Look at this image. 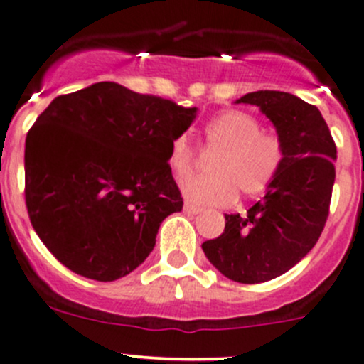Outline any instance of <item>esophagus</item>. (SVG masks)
Returning <instances> with one entry per match:
<instances>
[{
    "label": "esophagus",
    "instance_id": "esophagus-1",
    "mask_svg": "<svg viewBox=\"0 0 364 364\" xmlns=\"http://www.w3.org/2000/svg\"><path fill=\"white\" fill-rule=\"evenodd\" d=\"M183 212L191 213V215H196V213L201 212V208L194 207V205H191V203H183Z\"/></svg>",
    "mask_w": 364,
    "mask_h": 364
}]
</instances>
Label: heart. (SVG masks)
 <instances>
[{
	"mask_svg": "<svg viewBox=\"0 0 364 364\" xmlns=\"http://www.w3.org/2000/svg\"><path fill=\"white\" fill-rule=\"evenodd\" d=\"M205 147L217 151L208 163V177L187 178L181 183L183 196L196 205H230L237 198L263 194L279 175L284 161L282 141L263 133L252 115L240 110H224L203 127ZM194 149L187 134L171 140L168 166L177 177L191 173Z\"/></svg>",
	"mask_w": 364,
	"mask_h": 364,
	"instance_id": "1",
	"label": "heart"
}]
</instances>
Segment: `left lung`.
<instances>
[{"label": "left lung", "instance_id": "left-lung-1", "mask_svg": "<svg viewBox=\"0 0 364 364\" xmlns=\"http://www.w3.org/2000/svg\"><path fill=\"white\" fill-rule=\"evenodd\" d=\"M237 103L256 105L284 147L279 175L247 215L226 213L220 237L201 245L228 279L259 284L280 277L319 240L335 183L336 145L319 108L280 91H256Z\"/></svg>", "mask_w": 364, "mask_h": 364}]
</instances>
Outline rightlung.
<instances>
[{
  "instance_id": "add662e5",
  "label": "right lung",
  "mask_w": 364,
  "mask_h": 364,
  "mask_svg": "<svg viewBox=\"0 0 364 364\" xmlns=\"http://www.w3.org/2000/svg\"><path fill=\"white\" fill-rule=\"evenodd\" d=\"M196 110L115 82L52 100L26 138L24 194L59 263L112 282L147 259L161 223L182 210L168 151Z\"/></svg>"
}]
</instances>
